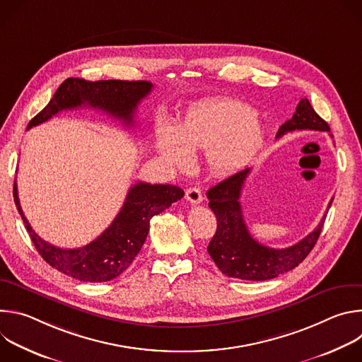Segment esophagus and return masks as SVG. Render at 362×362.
Here are the masks:
<instances>
[{"label": "esophagus", "mask_w": 362, "mask_h": 362, "mask_svg": "<svg viewBox=\"0 0 362 362\" xmlns=\"http://www.w3.org/2000/svg\"><path fill=\"white\" fill-rule=\"evenodd\" d=\"M186 200H189L192 204H197L203 200L202 197V192L199 187H189L186 190Z\"/></svg>", "instance_id": "obj_1"}]
</instances>
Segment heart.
Wrapping results in <instances>:
<instances>
[{"instance_id": "heart-1", "label": "heart", "mask_w": 362, "mask_h": 362, "mask_svg": "<svg viewBox=\"0 0 362 362\" xmlns=\"http://www.w3.org/2000/svg\"><path fill=\"white\" fill-rule=\"evenodd\" d=\"M262 139V124L252 107L216 98L189 109L179 127L159 124L156 147L166 163L177 168L192 163L193 151L206 150L209 168L218 175H230L252 159Z\"/></svg>"}]
</instances>
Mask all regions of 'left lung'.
<instances>
[{
  "mask_svg": "<svg viewBox=\"0 0 362 362\" xmlns=\"http://www.w3.org/2000/svg\"><path fill=\"white\" fill-rule=\"evenodd\" d=\"M293 130L329 132V126L317 115L309 100L302 98L292 119L279 127L276 137ZM249 173L250 168H246L211 187L206 193L209 199V208L218 221L216 233L209 242L208 252L226 276L245 281H268L292 271L305 259L321 235L327 215L314 232L289 247L275 249L259 243L250 236L245 225L239 202ZM331 203L332 199L328 208H331Z\"/></svg>",
  "mask_w": 362,
  "mask_h": 362,
  "instance_id": "8db88e82",
  "label": "left lung"
}]
</instances>
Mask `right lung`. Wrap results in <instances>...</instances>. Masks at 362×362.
<instances>
[{
	"instance_id": "right-lung-1",
	"label": "right lung",
	"mask_w": 362,
	"mask_h": 362,
	"mask_svg": "<svg viewBox=\"0 0 362 362\" xmlns=\"http://www.w3.org/2000/svg\"><path fill=\"white\" fill-rule=\"evenodd\" d=\"M153 88L148 81L98 80L70 77L60 84L48 105L28 123V129L41 124L62 110L81 106L98 109L126 126H133L134 110L141 98ZM185 192L172 185H150L137 182L129 189L123 208L112 225L97 239L83 247L62 249L42 240L23 214L14 183V202L30 238L42 259L83 282H107L123 274L140 252L150 226V219L166 211L182 199Z\"/></svg>"
}]
</instances>
